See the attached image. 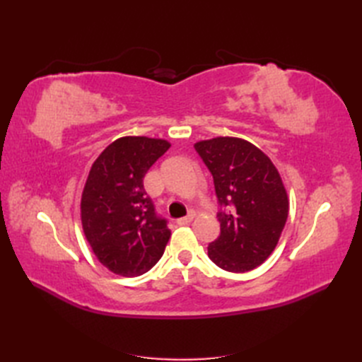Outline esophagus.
<instances>
[{
	"label": "esophagus",
	"instance_id": "esophagus-1",
	"mask_svg": "<svg viewBox=\"0 0 362 362\" xmlns=\"http://www.w3.org/2000/svg\"><path fill=\"white\" fill-rule=\"evenodd\" d=\"M194 216H196V214L192 211V213H189V214L185 216V217H181V218H178L177 223H178V225H181V226H184V225H190V223L193 222Z\"/></svg>",
	"mask_w": 362,
	"mask_h": 362
}]
</instances>
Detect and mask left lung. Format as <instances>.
<instances>
[{
  "instance_id": "1",
  "label": "left lung",
  "mask_w": 362,
  "mask_h": 362,
  "mask_svg": "<svg viewBox=\"0 0 362 362\" xmlns=\"http://www.w3.org/2000/svg\"><path fill=\"white\" fill-rule=\"evenodd\" d=\"M194 149L210 169L221 211V235L208 257L221 269L243 273L275 250L288 217V196L275 164L250 141L214 137Z\"/></svg>"
}]
</instances>
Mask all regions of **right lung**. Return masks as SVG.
<instances>
[{
  "mask_svg": "<svg viewBox=\"0 0 362 362\" xmlns=\"http://www.w3.org/2000/svg\"><path fill=\"white\" fill-rule=\"evenodd\" d=\"M170 148L168 140L127 136L98 157L81 194V225L103 266L133 278L157 264L170 238L144 187L149 168Z\"/></svg>",
  "mask_w": 362,
  "mask_h": 362,
  "instance_id": "right-lung-1",
  "label": "right lung"
}]
</instances>
